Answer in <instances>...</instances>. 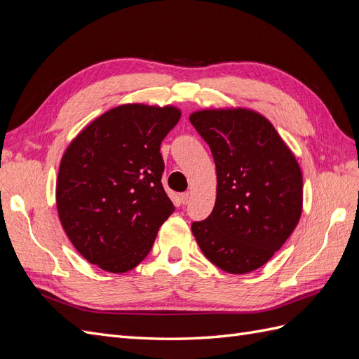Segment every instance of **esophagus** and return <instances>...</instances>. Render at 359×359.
<instances>
[{
  "mask_svg": "<svg viewBox=\"0 0 359 359\" xmlns=\"http://www.w3.org/2000/svg\"><path fill=\"white\" fill-rule=\"evenodd\" d=\"M180 199H181L182 205H187L190 202V193H182L181 196H180Z\"/></svg>",
  "mask_w": 359,
  "mask_h": 359,
  "instance_id": "obj_1",
  "label": "esophagus"
}]
</instances>
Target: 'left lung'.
I'll return each mask as SVG.
<instances>
[{
    "mask_svg": "<svg viewBox=\"0 0 359 359\" xmlns=\"http://www.w3.org/2000/svg\"><path fill=\"white\" fill-rule=\"evenodd\" d=\"M210 145L217 172L211 215L191 232L206 259L231 274L265 265L286 243L302 212V173L268 118L247 107L190 114Z\"/></svg>",
    "mask_w": 359,
    "mask_h": 359,
    "instance_id": "8db88e82",
    "label": "left lung"
}]
</instances>
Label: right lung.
Wrapping results in <instances>:
<instances>
[{
  "label": "right lung",
  "mask_w": 359,
  "mask_h": 359,
  "mask_svg": "<svg viewBox=\"0 0 359 359\" xmlns=\"http://www.w3.org/2000/svg\"><path fill=\"white\" fill-rule=\"evenodd\" d=\"M177 106L126 103L83 127L64 151L55 189L64 232L90 264L123 274L149 253L173 212L160 144Z\"/></svg>",
  "instance_id": "obj_1"
}]
</instances>
